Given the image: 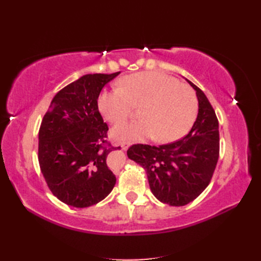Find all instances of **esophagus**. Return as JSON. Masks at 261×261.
<instances>
[{
    "instance_id": "obj_1",
    "label": "esophagus",
    "mask_w": 261,
    "mask_h": 261,
    "mask_svg": "<svg viewBox=\"0 0 261 261\" xmlns=\"http://www.w3.org/2000/svg\"><path fill=\"white\" fill-rule=\"evenodd\" d=\"M121 146H122V149L125 151V150H127V148L131 146V142H123Z\"/></svg>"
}]
</instances>
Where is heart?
Here are the masks:
<instances>
[{
  "label": "heart",
  "instance_id": "heart-1",
  "mask_svg": "<svg viewBox=\"0 0 261 261\" xmlns=\"http://www.w3.org/2000/svg\"><path fill=\"white\" fill-rule=\"evenodd\" d=\"M98 109L108 121L120 123L140 109L142 119L116 125L114 139L142 141L153 138L168 143L185 136L197 113V98L190 86L157 71H145L124 77L121 88L103 91Z\"/></svg>",
  "mask_w": 261,
  "mask_h": 261
}]
</instances>
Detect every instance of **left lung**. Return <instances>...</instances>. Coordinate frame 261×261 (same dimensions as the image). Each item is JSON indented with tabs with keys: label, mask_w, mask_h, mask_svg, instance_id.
Segmentation results:
<instances>
[{
	"label": "left lung",
	"mask_w": 261,
	"mask_h": 261,
	"mask_svg": "<svg viewBox=\"0 0 261 261\" xmlns=\"http://www.w3.org/2000/svg\"><path fill=\"white\" fill-rule=\"evenodd\" d=\"M198 114L191 131L175 142L162 146L137 145L126 154L146 170L149 186L160 202L184 206L193 202L212 179L219 160V121L205 94L194 85Z\"/></svg>",
	"instance_id": "8db88e82"
}]
</instances>
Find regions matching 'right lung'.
Returning a JSON list of instances; mask_svg holds the SVG:
<instances>
[{
  "label": "right lung",
  "mask_w": 261,
  "mask_h": 261,
  "mask_svg": "<svg viewBox=\"0 0 261 261\" xmlns=\"http://www.w3.org/2000/svg\"><path fill=\"white\" fill-rule=\"evenodd\" d=\"M120 74H87L60 90L39 130L38 159L49 190L74 207L97 204L112 192L109 126L98 111L102 88Z\"/></svg>",
  "instance_id": "1"
}]
</instances>
